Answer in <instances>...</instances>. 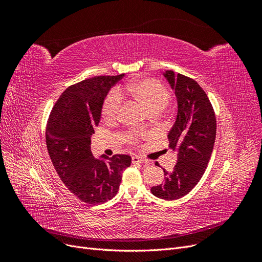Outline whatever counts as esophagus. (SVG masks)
<instances>
[{
	"label": "esophagus",
	"instance_id": "1",
	"mask_svg": "<svg viewBox=\"0 0 262 262\" xmlns=\"http://www.w3.org/2000/svg\"><path fill=\"white\" fill-rule=\"evenodd\" d=\"M132 163H133V164H145V163H147V161L143 160V158H141V157H139V156L133 155V156H132Z\"/></svg>",
	"mask_w": 262,
	"mask_h": 262
}]
</instances>
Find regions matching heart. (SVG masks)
Returning a JSON list of instances; mask_svg holds the SVG:
<instances>
[{
	"instance_id": "1",
	"label": "heart",
	"mask_w": 262,
	"mask_h": 262,
	"mask_svg": "<svg viewBox=\"0 0 262 262\" xmlns=\"http://www.w3.org/2000/svg\"><path fill=\"white\" fill-rule=\"evenodd\" d=\"M130 90L149 112L163 109L167 106L170 95L165 87L154 80H141L131 84ZM122 95L118 90L110 92L102 105V116L105 119H114L120 112Z\"/></svg>"
}]
</instances>
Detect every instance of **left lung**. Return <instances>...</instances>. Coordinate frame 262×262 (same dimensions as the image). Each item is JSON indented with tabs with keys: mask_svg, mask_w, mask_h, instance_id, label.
<instances>
[{
	"mask_svg": "<svg viewBox=\"0 0 262 262\" xmlns=\"http://www.w3.org/2000/svg\"><path fill=\"white\" fill-rule=\"evenodd\" d=\"M163 75L177 99L176 120L167 134L177 164L170 171L163 169L164 182L150 191L171 201L189 193L201 179L215 142L216 119L207 94L194 80L173 71Z\"/></svg>",
	"mask_w": 262,
	"mask_h": 262,
	"instance_id": "left-lung-1",
	"label": "left lung"
}]
</instances>
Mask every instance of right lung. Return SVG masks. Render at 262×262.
<instances>
[{"mask_svg":"<svg viewBox=\"0 0 262 262\" xmlns=\"http://www.w3.org/2000/svg\"><path fill=\"white\" fill-rule=\"evenodd\" d=\"M124 74L96 76L68 87L55 102L46 130L47 147L58 175L85 203L100 204L117 194L129 155L94 157L91 150L104 100Z\"/></svg>","mask_w":262,"mask_h":262,"instance_id":"right-lung-1","label":"right lung"}]
</instances>
